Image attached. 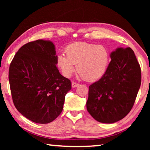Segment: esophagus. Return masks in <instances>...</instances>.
<instances>
[{
	"mask_svg": "<svg viewBox=\"0 0 150 150\" xmlns=\"http://www.w3.org/2000/svg\"><path fill=\"white\" fill-rule=\"evenodd\" d=\"M79 85V83H77L73 82V83H71V86H72V87H73V88H75V87H78Z\"/></svg>",
	"mask_w": 150,
	"mask_h": 150,
	"instance_id": "1",
	"label": "esophagus"
}]
</instances>
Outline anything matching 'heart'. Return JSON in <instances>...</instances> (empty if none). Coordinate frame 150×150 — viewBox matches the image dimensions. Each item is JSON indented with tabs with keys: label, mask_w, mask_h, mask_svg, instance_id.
Here are the masks:
<instances>
[{
	"label": "heart",
	"mask_w": 150,
	"mask_h": 150,
	"mask_svg": "<svg viewBox=\"0 0 150 150\" xmlns=\"http://www.w3.org/2000/svg\"><path fill=\"white\" fill-rule=\"evenodd\" d=\"M66 55L59 54L57 65L65 77L77 70L84 79L94 81L102 77L108 67L110 54L106 47L86 42H75L65 48Z\"/></svg>",
	"instance_id": "1"
}]
</instances>
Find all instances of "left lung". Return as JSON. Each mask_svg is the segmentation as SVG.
<instances>
[{"instance_id": "1", "label": "left lung", "mask_w": 150, "mask_h": 150, "mask_svg": "<svg viewBox=\"0 0 150 150\" xmlns=\"http://www.w3.org/2000/svg\"><path fill=\"white\" fill-rule=\"evenodd\" d=\"M99 80L89 86L87 109L99 122L112 124L130 112L141 85V69L130 47H118Z\"/></svg>"}]
</instances>
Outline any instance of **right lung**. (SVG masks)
<instances>
[{
	"instance_id": "right-lung-1",
	"label": "right lung",
	"mask_w": 150,
	"mask_h": 150,
	"mask_svg": "<svg viewBox=\"0 0 150 150\" xmlns=\"http://www.w3.org/2000/svg\"><path fill=\"white\" fill-rule=\"evenodd\" d=\"M54 43L38 40L24 45L14 55L8 79L15 107L38 124L54 121L62 112L70 80L60 74Z\"/></svg>"
}]
</instances>
